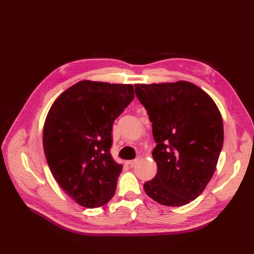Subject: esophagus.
<instances>
[{
    "instance_id": "esophagus-1",
    "label": "esophagus",
    "mask_w": 254,
    "mask_h": 254,
    "mask_svg": "<svg viewBox=\"0 0 254 254\" xmlns=\"http://www.w3.org/2000/svg\"><path fill=\"white\" fill-rule=\"evenodd\" d=\"M139 160H140V158H136V159L131 160V161H127V164H128L129 166H133L134 164H136L137 162H139Z\"/></svg>"
}]
</instances>
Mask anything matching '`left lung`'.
Returning a JSON list of instances; mask_svg holds the SVG:
<instances>
[{"instance_id":"obj_1","label":"left lung","mask_w":254,"mask_h":254,"mask_svg":"<svg viewBox=\"0 0 254 254\" xmlns=\"http://www.w3.org/2000/svg\"><path fill=\"white\" fill-rule=\"evenodd\" d=\"M135 94L147 110L157 146L155 178L145 193L160 204L181 206L200 195L216 168L224 125L216 104L189 81L136 83Z\"/></svg>"}]
</instances>
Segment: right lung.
I'll return each mask as SVG.
<instances>
[{"label": "right lung", "mask_w": 254, "mask_h": 254, "mask_svg": "<svg viewBox=\"0 0 254 254\" xmlns=\"http://www.w3.org/2000/svg\"><path fill=\"white\" fill-rule=\"evenodd\" d=\"M133 97L132 84L81 80L51 107L45 158L60 188L82 206H102L115 193L123 165L110 153L112 125Z\"/></svg>", "instance_id": "right-lung-1"}]
</instances>
